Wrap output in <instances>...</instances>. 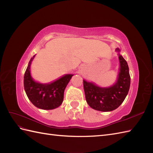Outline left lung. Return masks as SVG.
<instances>
[{"instance_id": "8db88e82", "label": "left lung", "mask_w": 153, "mask_h": 153, "mask_svg": "<svg viewBox=\"0 0 153 153\" xmlns=\"http://www.w3.org/2000/svg\"><path fill=\"white\" fill-rule=\"evenodd\" d=\"M116 51L119 52V49ZM120 72L117 82L108 88L96 86L84 80V89L87 103L96 110L109 112L118 108L127 96L130 86V75L127 62L119 53Z\"/></svg>"}]
</instances>
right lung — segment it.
Wrapping results in <instances>:
<instances>
[{
  "label": "right lung",
  "instance_id": "right-lung-1",
  "mask_svg": "<svg viewBox=\"0 0 153 153\" xmlns=\"http://www.w3.org/2000/svg\"><path fill=\"white\" fill-rule=\"evenodd\" d=\"M31 58L24 75V89L27 97L36 107L52 110L61 105L64 99V92L73 75H66L51 84H42L34 82L30 73Z\"/></svg>",
  "mask_w": 153,
  "mask_h": 153
}]
</instances>
